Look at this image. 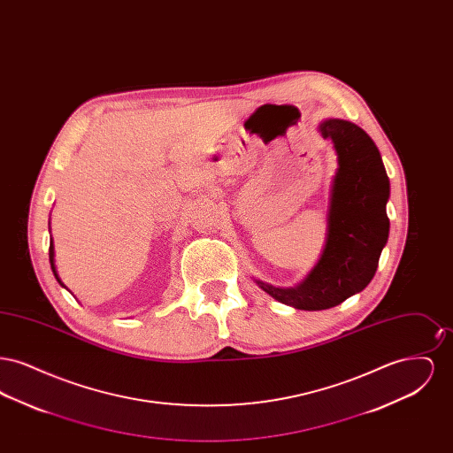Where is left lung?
<instances>
[{"instance_id": "8db88e82", "label": "left lung", "mask_w": 453, "mask_h": 453, "mask_svg": "<svg viewBox=\"0 0 453 453\" xmlns=\"http://www.w3.org/2000/svg\"><path fill=\"white\" fill-rule=\"evenodd\" d=\"M319 132L338 154L321 258L296 287L257 280L273 299L302 311L329 309L362 292L377 272L390 227V183L375 142L365 130L340 119L324 120Z\"/></svg>"}]
</instances>
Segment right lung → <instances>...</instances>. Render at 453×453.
I'll list each match as a JSON object with an SVG mask.
<instances>
[{"label":"right lung","mask_w":453,"mask_h":453,"mask_svg":"<svg viewBox=\"0 0 453 453\" xmlns=\"http://www.w3.org/2000/svg\"><path fill=\"white\" fill-rule=\"evenodd\" d=\"M49 259H50V268H52V272H54V277L58 279V281L65 287V283L61 281L59 279V275H58V272H56V265H54V244H52V237H50V246H49Z\"/></svg>","instance_id":"add662e5"}]
</instances>
